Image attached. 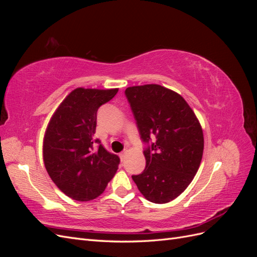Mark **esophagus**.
Instances as JSON below:
<instances>
[{
  "label": "esophagus",
  "instance_id": "34e87169",
  "mask_svg": "<svg viewBox=\"0 0 257 257\" xmlns=\"http://www.w3.org/2000/svg\"><path fill=\"white\" fill-rule=\"evenodd\" d=\"M125 157H126V152H122V153H120L121 161H124V159H125Z\"/></svg>",
  "mask_w": 257,
  "mask_h": 257
}]
</instances>
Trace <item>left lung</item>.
I'll use <instances>...</instances> for the list:
<instances>
[{
    "label": "left lung",
    "mask_w": 257,
    "mask_h": 257,
    "mask_svg": "<svg viewBox=\"0 0 257 257\" xmlns=\"http://www.w3.org/2000/svg\"><path fill=\"white\" fill-rule=\"evenodd\" d=\"M125 94L143 141L149 143L152 134L157 137L144 151V173L132 178L147 200L169 203L197 173L204 152L203 128L186 100L163 85H134Z\"/></svg>",
    "instance_id": "1"
}]
</instances>
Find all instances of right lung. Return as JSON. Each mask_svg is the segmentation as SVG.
<instances>
[{"label": "right lung", "instance_id": "1", "mask_svg": "<svg viewBox=\"0 0 257 257\" xmlns=\"http://www.w3.org/2000/svg\"><path fill=\"white\" fill-rule=\"evenodd\" d=\"M118 90L74 89L58 106L45 131L46 170L58 188L75 200L98 197L118 170L120 159L94 139L98 107L109 102Z\"/></svg>", "mask_w": 257, "mask_h": 257}]
</instances>
